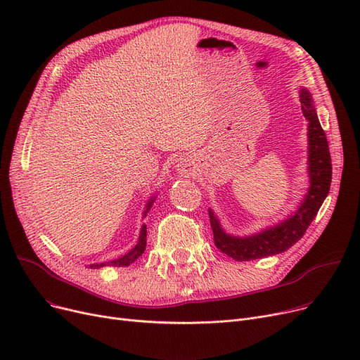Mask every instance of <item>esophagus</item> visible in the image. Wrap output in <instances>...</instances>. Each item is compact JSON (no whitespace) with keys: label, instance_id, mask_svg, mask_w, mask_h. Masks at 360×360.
I'll return each mask as SVG.
<instances>
[{"label":"esophagus","instance_id":"esophagus-1","mask_svg":"<svg viewBox=\"0 0 360 360\" xmlns=\"http://www.w3.org/2000/svg\"><path fill=\"white\" fill-rule=\"evenodd\" d=\"M197 170H198V167H197V163L194 159H190V158L181 159L178 163V172L181 175H184L185 178L194 176L197 174Z\"/></svg>","mask_w":360,"mask_h":360}]
</instances>
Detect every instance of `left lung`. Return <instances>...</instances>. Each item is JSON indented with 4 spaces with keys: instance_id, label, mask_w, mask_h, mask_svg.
<instances>
[{
    "instance_id": "obj_1",
    "label": "left lung",
    "mask_w": 360,
    "mask_h": 360,
    "mask_svg": "<svg viewBox=\"0 0 360 360\" xmlns=\"http://www.w3.org/2000/svg\"><path fill=\"white\" fill-rule=\"evenodd\" d=\"M302 113L308 121V176L309 188L297 210L285 220L257 233L235 236L226 232L219 217L209 209L216 247L236 261H251L285 252L305 235L319 207L328 195L331 185V156L326 132L319 124L311 93L299 90Z\"/></svg>"
}]
</instances>
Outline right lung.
<instances>
[{"mask_svg": "<svg viewBox=\"0 0 360 360\" xmlns=\"http://www.w3.org/2000/svg\"><path fill=\"white\" fill-rule=\"evenodd\" d=\"M155 200H156V195H153V197H151V198L147 201L146 209H144V212H143V217L147 216V213H148V210H150V207L153 205ZM146 238H147V228H146V224H143L141 229H140L139 242L136 243L134 248H131L125 255H122V257H120V258H117V259L101 262V264H90L89 269H93V270H94V269H101V267H105V266H109V267H127V266H129V264H132L139 257L143 255V252H144V250H146V243H147Z\"/></svg>", "mask_w": 360, "mask_h": 360, "instance_id": "1", "label": "right lung"}]
</instances>
